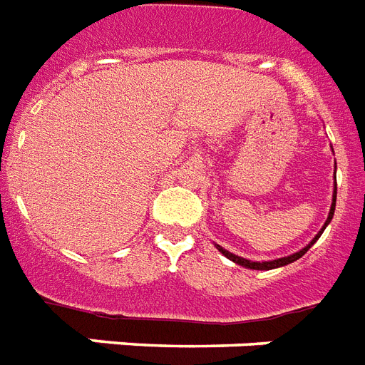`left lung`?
<instances>
[{"mask_svg":"<svg viewBox=\"0 0 365 365\" xmlns=\"http://www.w3.org/2000/svg\"><path fill=\"white\" fill-rule=\"evenodd\" d=\"M335 197H337V185H335V190H334V203H331L330 215H328V220H326L324 228H326V226H328V222H330V220H331V217H334V211H335ZM324 228L320 230L319 235H317V237H314L313 241H311V243H309L307 247H305V249H302V250H299V252H296V255L287 256V258H279V260H273V262H250V260H245V258H241V256H235V255H232V252H228V250H224L222 247H218V245H217V247H218V250H220V252H222V255L226 256V258H230V260L235 262V264L243 265V267H250V269H275V267H281V265L292 264V262H296V260H298V258H302V256L305 255V252H307V250L311 249V247H313L314 243H317V239H319L320 235H322V232H324Z\"/></svg>","mask_w":365,"mask_h":365,"instance_id":"1","label":"left lung"}]
</instances>
